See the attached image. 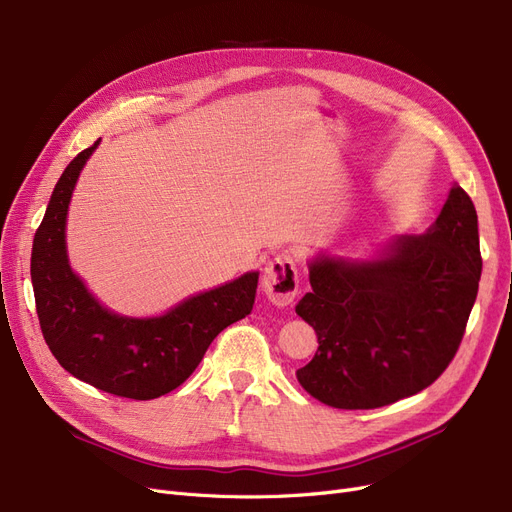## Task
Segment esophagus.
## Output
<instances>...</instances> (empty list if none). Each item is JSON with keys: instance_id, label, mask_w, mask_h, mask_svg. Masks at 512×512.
I'll list each match as a JSON object with an SVG mask.
<instances>
[{"instance_id": "34e87169", "label": "esophagus", "mask_w": 512, "mask_h": 512, "mask_svg": "<svg viewBox=\"0 0 512 512\" xmlns=\"http://www.w3.org/2000/svg\"><path fill=\"white\" fill-rule=\"evenodd\" d=\"M261 288L268 299L278 305H291L299 295V274L295 257L284 251L268 261L261 276Z\"/></svg>"}]
</instances>
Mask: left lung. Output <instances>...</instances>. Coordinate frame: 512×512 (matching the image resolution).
I'll list each match as a JSON object with an SVG mask.
<instances>
[{"label":"left lung","instance_id":"obj_1","mask_svg":"<svg viewBox=\"0 0 512 512\" xmlns=\"http://www.w3.org/2000/svg\"><path fill=\"white\" fill-rule=\"evenodd\" d=\"M477 211L450 190L422 236H399L372 261L318 257L295 307L318 335L301 387L341 410H372L435 383L454 360L479 291Z\"/></svg>","mask_w":512,"mask_h":512}]
</instances>
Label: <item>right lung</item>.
<instances>
[{"mask_svg": "<svg viewBox=\"0 0 512 512\" xmlns=\"http://www.w3.org/2000/svg\"><path fill=\"white\" fill-rule=\"evenodd\" d=\"M98 142L64 169L35 232L37 318L54 358L75 379L119 397L154 399L180 387L219 332L251 314L259 274L194 295L159 318H125L102 307L71 270L64 242L77 177Z\"/></svg>", "mask_w": 512, "mask_h": 512, "instance_id": "obj_1", "label": "right lung"}]
</instances>
